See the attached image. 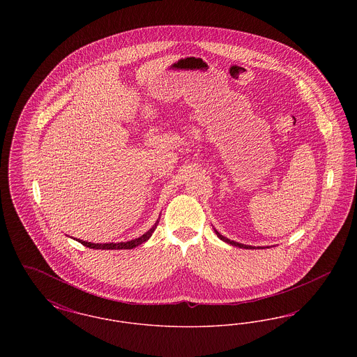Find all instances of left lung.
<instances>
[{"mask_svg":"<svg viewBox=\"0 0 357 357\" xmlns=\"http://www.w3.org/2000/svg\"><path fill=\"white\" fill-rule=\"evenodd\" d=\"M215 231V234L218 236V238H221L223 242H227V243H230V245H233V246H238V248H241V249H255L253 246H249V245H243V243H239V242H236V241H230L229 238L223 237L221 236L217 230H214Z\"/></svg>","mask_w":357,"mask_h":357,"instance_id":"obj_1","label":"left lung"}]
</instances>
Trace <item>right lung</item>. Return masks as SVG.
Here are the masks:
<instances>
[{
  "label": "right lung",
  "instance_id": "obj_1",
  "mask_svg": "<svg viewBox=\"0 0 357 357\" xmlns=\"http://www.w3.org/2000/svg\"><path fill=\"white\" fill-rule=\"evenodd\" d=\"M158 223L159 221L155 222V225H153V227L147 231V233H144L142 237L135 238V239H132V241H127V242H119V243H92V242H86V241H82V239H77L82 245H84L86 248H89V249H102V250H121V249H134L136 246H139V245H142L143 242H146L149 238L153 236V231H155V229H156V226H158Z\"/></svg>",
  "mask_w": 357,
  "mask_h": 357
}]
</instances>
